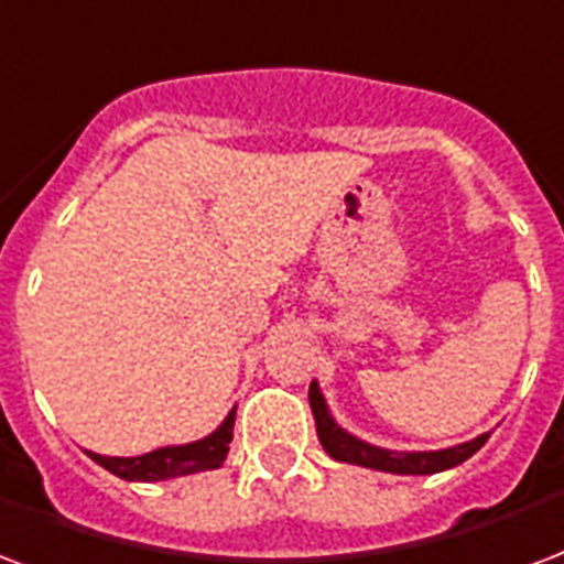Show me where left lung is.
<instances>
[{"mask_svg":"<svg viewBox=\"0 0 564 564\" xmlns=\"http://www.w3.org/2000/svg\"><path fill=\"white\" fill-rule=\"evenodd\" d=\"M311 410L316 419V436L323 442V448L328 457H335L340 463H352V466H367V469H379V473L391 475H433L445 473L452 466H460L463 460H469L484 442L490 440V433H481L469 442L452 445V448H440V452H391V448H379L370 442L358 440L349 431H344L335 421V415L328 412L319 382H311Z\"/></svg>","mask_w":564,"mask_h":564,"instance_id":"8db88e82","label":"left lung"}]
</instances>
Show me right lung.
<instances>
[{
	"label": "right lung",
	"mask_w": 564,
	"mask_h": 564,
	"mask_svg": "<svg viewBox=\"0 0 564 564\" xmlns=\"http://www.w3.org/2000/svg\"><path fill=\"white\" fill-rule=\"evenodd\" d=\"M232 424H236V410H229L218 431H212L197 442L166 445V448H154V452L140 454V457H104V454L95 452H89V457L124 481H166V478L206 473V469H218L227 460Z\"/></svg>",
	"instance_id": "right-lung-1"
}]
</instances>
